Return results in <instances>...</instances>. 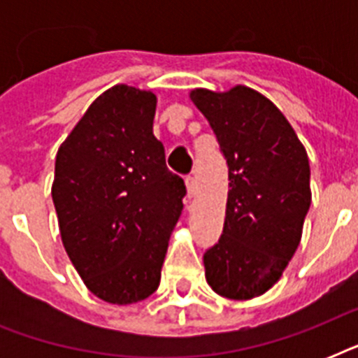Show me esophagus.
<instances>
[{
  "instance_id": "34e87169",
  "label": "esophagus",
  "mask_w": 358,
  "mask_h": 358,
  "mask_svg": "<svg viewBox=\"0 0 358 358\" xmlns=\"http://www.w3.org/2000/svg\"><path fill=\"white\" fill-rule=\"evenodd\" d=\"M185 185H187V196H195L196 195V182H195V178H193V176H187V178H185Z\"/></svg>"
}]
</instances>
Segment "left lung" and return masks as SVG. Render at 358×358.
<instances>
[{"instance_id": "8db88e82", "label": "left lung", "mask_w": 358, "mask_h": 358, "mask_svg": "<svg viewBox=\"0 0 358 358\" xmlns=\"http://www.w3.org/2000/svg\"><path fill=\"white\" fill-rule=\"evenodd\" d=\"M229 165L223 234L204 252L215 294L243 301L266 294L299 247L310 208L305 146L278 108L238 85L229 92L191 91Z\"/></svg>"}]
</instances>
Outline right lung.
<instances>
[{
  "label": "right lung",
  "instance_id": "right-lung-1",
  "mask_svg": "<svg viewBox=\"0 0 358 358\" xmlns=\"http://www.w3.org/2000/svg\"><path fill=\"white\" fill-rule=\"evenodd\" d=\"M156 94L115 85L59 146L52 199L66 255L92 294L113 305L159 286L185 184L152 131Z\"/></svg>",
  "mask_w": 358,
  "mask_h": 358
}]
</instances>
